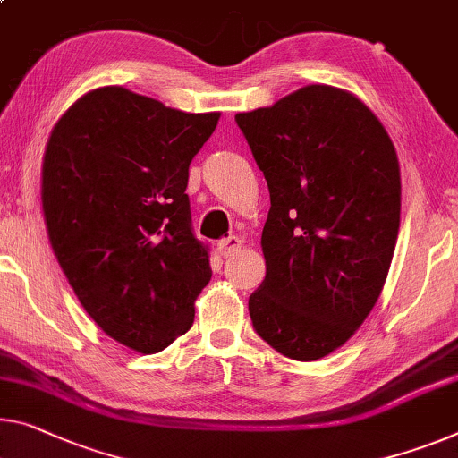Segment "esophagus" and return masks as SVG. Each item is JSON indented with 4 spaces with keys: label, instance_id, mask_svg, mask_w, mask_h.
Here are the masks:
<instances>
[{
    "label": "esophagus",
    "instance_id": "obj_1",
    "mask_svg": "<svg viewBox=\"0 0 458 458\" xmlns=\"http://www.w3.org/2000/svg\"><path fill=\"white\" fill-rule=\"evenodd\" d=\"M242 245H243L242 239L235 237V235H231L227 239H223V242L219 243V250H221V253H223L225 258H229V256H233V253H237L239 250H242Z\"/></svg>",
    "mask_w": 458,
    "mask_h": 458
}]
</instances>
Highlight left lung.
<instances>
[{
	"instance_id": "left-lung-1",
	"label": "left lung",
	"mask_w": 458,
	"mask_h": 458,
	"mask_svg": "<svg viewBox=\"0 0 458 458\" xmlns=\"http://www.w3.org/2000/svg\"><path fill=\"white\" fill-rule=\"evenodd\" d=\"M235 121L272 205L251 323L280 354L319 360L356 334L381 297L401 215L395 145L360 98L326 83Z\"/></svg>"
}]
</instances>
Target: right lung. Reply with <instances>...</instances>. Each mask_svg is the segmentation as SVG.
<instances>
[{
  "mask_svg": "<svg viewBox=\"0 0 458 458\" xmlns=\"http://www.w3.org/2000/svg\"><path fill=\"white\" fill-rule=\"evenodd\" d=\"M219 118L104 86L63 112L47 140L40 202L57 262L102 332L140 354L188 332L210 280L186 186Z\"/></svg>",
  "mask_w": 458,
  "mask_h": 458,
  "instance_id": "1",
  "label": "right lung"
}]
</instances>
